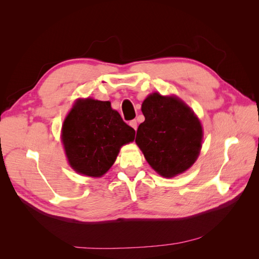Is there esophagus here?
I'll return each mask as SVG.
<instances>
[{
    "label": "esophagus",
    "mask_w": 259,
    "mask_h": 259,
    "mask_svg": "<svg viewBox=\"0 0 259 259\" xmlns=\"http://www.w3.org/2000/svg\"><path fill=\"white\" fill-rule=\"evenodd\" d=\"M130 125H131V126H132L133 128H134L135 131L137 130V121H136V120H132V121L130 122Z\"/></svg>",
    "instance_id": "obj_1"
}]
</instances>
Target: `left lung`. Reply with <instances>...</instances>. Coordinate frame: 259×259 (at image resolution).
<instances>
[{"mask_svg":"<svg viewBox=\"0 0 259 259\" xmlns=\"http://www.w3.org/2000/svg\"><path fill=\"white\" fill-rule=\"evenodd\" d=\"M145 121L135 142L150 166L163 177L184 173L198 159L203 130L190 107L176 96L152 93L142 105Z\"/></svg>","mask_w":259,"mask_h":259,"instance_id":"1","label":"left lung"}]
</instances>
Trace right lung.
Instances as JSON below:
<instances>
[{"instance_id": "add662e5", "label": "right lung", "mask_w": 259, "mask_h": 259, "mask_svg": "<svg viewBox=\"0 0 259 259\" xmlns=\"http://www.w3.org/2000/svg\"><path fill=\"white\" fill-rule=\"evenodd\" d=\"M135 130L125 123L110 101L77 99L62 124L61 140L68 162L76 173L101 177L123 145L133 142Z\"/></svg>"}]
</instances>
